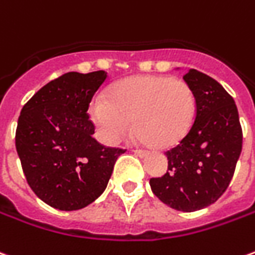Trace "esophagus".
<instances>
[{"instance_id":"34e87169","label":"esophagus","mask_w":255,"mask_h":255,"mask_svg":"<svg viewBox=\"0 0 255 255\" xmlns=\"http://www.w3.org/2000/svg\"><path fill=\"white\" fill-rule=\"evenodd\" d=\"M132 152L136 153V154H139V156H145L146 153H147L146 150H142V149H133Z\"/></svg>"}]
</instances>
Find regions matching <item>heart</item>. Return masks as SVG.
Wrapping results in <instances>:
<instances>
[{"mask_svg": "<svg viewBox=\"0 0 255 255\" xmlns=\"http://www.w3.org/2000/svg\"><path fill=\"white\" fill-rule=\"evenodd\" d=\"M195 91L181 78L132 76L110 87L106 98L91 103V117L108 143L131 131L153 147H171L182 140L195 123Z\"/></svg>", "mask_w": 255, "mask_h": 255, "instance_id": "b5f03b06", "label": "heart"}]
</instances>
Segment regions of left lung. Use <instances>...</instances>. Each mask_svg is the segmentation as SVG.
<instances>
[{"label":"left lung","mask_w":255,"mask_h":255,"mask_svg":"<svg viewBox=\"0 0 255 255\" xmlns=\"http://www.w3.org/2000/svg\"><path fill=\"white\" fill-rule=\"evenodd\" d=\"M183 80L195 91V123L179 145L165 153L168 170L152 178L150 188L167 206L190 213L211 206L227 190L243 133L235 101L218 81L195 69Z\"/></svg>","instance_id":"1"}]
</instances>
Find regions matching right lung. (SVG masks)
<instances>
[{"mask_svg": "<svg viewBox=\"0 0 255 255\" xmlns=\"http://www.w3.org/2000/svg\"><path fill=\"white\" fill-rule=\"evenodd\" d=\"M108 73H66L37 91L23 106L16 150L24 177L44 203L62 211L87 207L102 195L117 157L101 145L87 113Z\"/></svg>", "mask_w": 255, "mask_h": 255, "instance_id": "obj_1", "label": "right lung"}]
</instances>
